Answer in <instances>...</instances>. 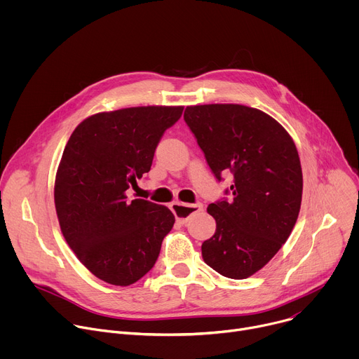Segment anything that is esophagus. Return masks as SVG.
I'll return each instance as SVG.
<instances>
[{
	"label": "esophagus",
	"mask_w": 359,
	"mask_h": 359,
	"mask_svg": "<svg viewBox=\"0 0 359 359\" xmlns=\"http://www.w3.org/2000/svg\"><path fill=\"white\" fill-rule=\"evenodd\" d=\"M172 212L175 213L176 216V220L177 223L180 224H184L187 223V220L203 210V204L201 203H196V204H186V203H179V201H175L172 203Z\"/></svg>",
	"instance_id": "esophagus-1"
}]
</instances>
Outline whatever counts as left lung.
I'll use <instances>...</instances> for the list:
<instances>
[{"label": "left lung", "instance_id": "1", "mask_svg": "<svg viewBox=\"0 0 359 359\" xmlns=\"http://www.w3.org/2000/svg\"><path fill=\"white\" fill-rule=\"evenodd\" d=\"M184 121L220 182L233 175L231 200L209 204L216 233L201 244L219 274L243 280L262 270L290 237L302 197L292 137L270 115L237 104L187 107Z\"/></svg>", "mask_w": 359, "mask_h": 359}]
</instances>
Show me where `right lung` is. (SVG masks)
<instances>
[{"mask_svg":"<svg viewBox=\"0 0 359 359\" xmlns=\"http://www.w3.org/2000/svg\"><path fill=\"white\" fill-rule=\"evenodd\" d=\"M183 107H136L95 114L72 132L55 177L61 231L99 280L126 287L155 266L173 213L126 190L150 170L165 130Z\"/></svg>","mask_w":359,"mask_h":359,"instance_id":"right-lung-1","label":"right lung"}]
</instances>
